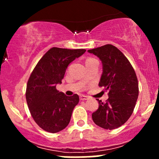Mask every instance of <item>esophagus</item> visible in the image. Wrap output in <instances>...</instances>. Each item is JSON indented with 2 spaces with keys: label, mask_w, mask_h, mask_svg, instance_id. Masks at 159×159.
Masks as SVG:
<instances>
[{
  "label": "esophagus",
  "mask_w": 159,
  "mask_h": 159,
  "mask_svg": "<svg viewBox=\"0 0 159 159\" xmlns=\"http://www.w3.org/2000/svg\"><path fill=\"white\" fill-rule=\"evenodd\" d=\"M80 100H82V101H84V100H87L89 99V97L87 96H84V95H81V96H80Z\"/></svg>",
  "instance_id": "obj_1"
}]
</instances>
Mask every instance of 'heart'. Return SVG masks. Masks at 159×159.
Returning a JSON list of instances; mask_svg holds the SVG:
<instances>
[{
    "instance_id": "1",
    "label": "heart",
    "mask_w": 159,
    "mask_h": 159,
    "mask_svg": "<svg viewBox=\"0 0 159 159\" xmlns=\"http://www.w3.org/2000/svg\"><path fill=\"white\" fill-rule=\"evenodd\" d=\"M90 59H92V58H89V59H87V60H90Z\"/></svg>"
}]
</instances>
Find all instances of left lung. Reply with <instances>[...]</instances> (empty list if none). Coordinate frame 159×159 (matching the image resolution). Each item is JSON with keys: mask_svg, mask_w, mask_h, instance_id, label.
Returning a JSON list of instances; mask_svg holds the SVG:
<instances>
[{"mask_svg": "<svg viewBox=\"0 0 159 159\" xmlns=\"http://www.w3.org/2000/svg\"><path fill=\"white\" fill-rule=\"evenodd\" d=\"M102 63L98 86L108 90L105 102L97 99L98 108L93 120L98 126L112 129L123 125L132 115L138 97V82L130 62L117 48L107 44L87 51Z\"/></svg>", "mask_w": 159, "mask_h": 159, "instance_id": "left-lung-1", "label": "left lung"}]
</instances>
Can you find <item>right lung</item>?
<instances>
[{
	"label": "right lung",
	"instance_id": "obj_1",
	"mask_svg": "<svg viewBox=\"0 0 159 159\" xmlns=\"http://www.w3.org/2000/svg\"><path fill=\"white\" fill-rule=\"evenodd\" d=\"M85 52L54 47L40 59L30 75L26 89L27 106L34 121L43 130L56 133L69 125L79 96H66L57 90L56 85L62 83L69 63Z\"/></svg>",
	"mask_w": 159,
	"mask_h": 159
}]
</instances>
